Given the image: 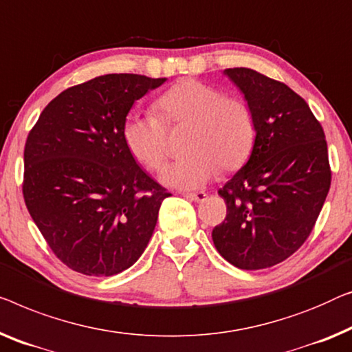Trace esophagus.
<instances>
[{"instance_id": "34e87169", "label": "esophagus", "mask_w": 352, "mask_h": 352, "mask_svg": "<svg viewBox=\"0 0 352 352\" xmlns=\"http://www.w3.org/2000/svg\"><path fill=\"white\" fill-rule=\"evenodd\" d=\"M184 198H187V200L190 201H203L206 198V193L205 192H195V193H184L182 195Z\"/></svg>"}]
</instances>
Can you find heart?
<instances>
[{
  "instance_id": "obj_1",
  "label": "heart",
  "mask_w": 352,
  "mask_h": 352,
  "mask_svg": "<svg viewBox=\"0 0 352 352\" xmlns=\"http://www.w3.org/2000/svg\"><path fill=\"white\" fill-rule=\"evenodd\" d=\"M166 124L190 125L186 138L187 157L168 165L160 175L166 187L195 190L216 175L219 166L232 171L246 162L252 149L256 125L243 100L195 79L173 85L159 100ZM126 149L147 170L165 164L168 147L165 126L149 113H131L122 126Z\"/></svg>"
}]
</instances>
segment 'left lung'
Segmentation results:
<instances>
[{
    "mask_svg": "<svg viewBox=\"0 0 352 352\" xmlns=\"http://www.w3.org/2000/svg\"><path fill=\"white\" fill-rule=\"evenodd\" d=\"M223 74L244 95L256 140L241 170L219 188L226 221L212 228L219 254L241 270L273 267L311 233L330 188L322 126L302 96L249 68Z\"/></svg>",
    "mask_w": 352,
    "mask_h": 352,
    "instance_id": "8db88e82",
    "label": "left lung"
}]
</instances>
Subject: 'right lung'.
<instances>
[{"label": "right lung", "instance_id": "add662e5", "mask_svg": "<svg viewBox=\"0 0 352 352\" xmlns=\"http://www.w3.org/2000/svg\"><path fill=\"white\" fill-rule=\"evenodd\" d=\"M166 78L104 74L50 101L25 144L23 198L55 256L87 276L130 268L171 193L136 164L122 126Z\"/></svg>", "mask_w": 352, "mask_h": 352}]
</instances>
